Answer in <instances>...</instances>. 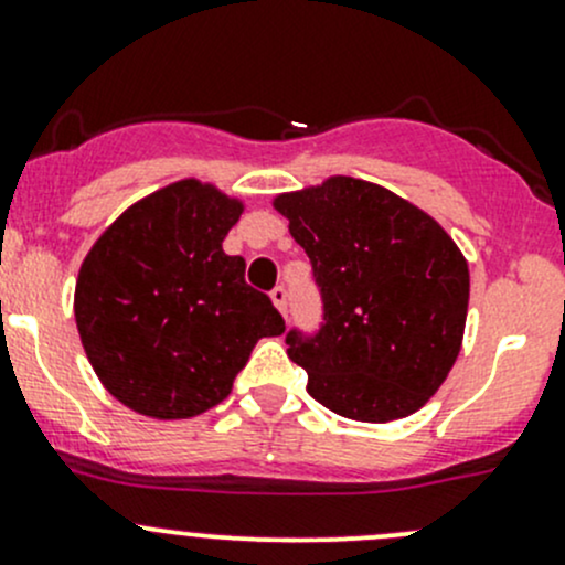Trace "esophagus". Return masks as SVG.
I'll return each mask as SVG.
<instances>
[{
    "label": "esophagus",
    "instance_id": "esophagus-1",
    "mask_svg": "<svg viewBox=\"0 0 565 565\" xmlns=\"http://www.w3.org/2000/svg\"><path fill=\"white\" fill-rule=\"evenodd\" d=\"M270 298H273V303H276V309L281 311V315H287L289 292H287V287H284V284H278V287L270 289Z\"/></svg>",
    "mask_w": 565,
    "mask_h": 565
}]
</instances>
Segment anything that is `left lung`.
<instances>
[{"label":"left lung","mask_w":565,"mask_h":565,"mask_svg":"<svg viewBox=\"0 0 565 565\" xmlns=\"http://www.w3.org/2000/svg\"><path fill=\"white\" fill-rule=\"evenodd\" d=\"M276 210L311 262L315 333L292 328L289 361L341 418L385 424L429 402L459 355L470 273L437 221L372 182L333 177Z\"/></svg>","instance_id":"8db88e82"}]
</instances>
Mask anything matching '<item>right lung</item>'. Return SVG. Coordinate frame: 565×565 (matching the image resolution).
<instances>
[{"label":"right lung","mask_w":565,"mask_h":565,"mask_svg":"<svg viewBox=\"0 0 565 565\" xmlns=\"http://www.w3.org/2000/svg\"><path fill=\"white\" fill-rule=\"evenodd\" d=\"M241 213L215 188L174 182L125 210L84 259L78 335L125 407L193 418L230 396L256 341L284 333L246 259L221 248Z\"/></svg>","instance_id":"right-lung-1"}]
</instances>
